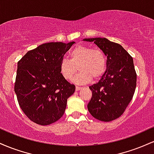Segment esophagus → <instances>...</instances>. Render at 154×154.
Segmentation results:
<instances>
[{
    "label": "esophagus",
    "mask_w": 154,
    "mask_h": 154,
    "mask_svg": "<svg viewBox=\"0 0 154 154\" xmlns=\"http://www.w3.org/2000/svg\"><path fill=\"white\" fill-rule=\"evenodd\" d=\"M80 89H82V88L79 87V86H76V91H79Z\"/></svg>",
    "instance_id": "obj_1"
}]
</instances>
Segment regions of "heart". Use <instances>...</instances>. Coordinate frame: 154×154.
I'll return each instance as SVG.
<instances>
[{
	"instance_id": "obj_1",
	"label": "heart",
	"mask_w": 154,
	"mask_h": 154,
	"mask_svg": "<svg viewBox=\"0 0 154 154\" xmlns=\"http://www.w3.org/2000/svg\"><path fill=\"white\" fill-rule=\"evenodd\" d=\"M77 68L79 72L73 79L76 83L85 84L90 82L92 78L100 79L106 70V56L99 48L77 45L69 51V59L63 58L61 60L59 69L63 78L71 80Z\"/></svg>"
}]
</instances>
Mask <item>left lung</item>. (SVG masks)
I'll return each mask as SVG.
<instances>
[{
  "label": "left lung",
  "instance_id": "left-lung-1",
  "mask_svg": "<svg viewBox=\"0 0 154 154\" xmlns=\"http://www.w3.org/2000/svg\"><path fill=\"white\" fill-rule=\"evenodd\" d=\"M94 42L107 57V69L99 82L90 86L92 98L88 104L95 119L110 122L125 112L135 93L137 74L133 59L119 44L106 38H85Z\"/></svg>",
  "mask_w": 154,
  "mask_h": 154
}]
</instances>
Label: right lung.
<instances>
[{
    "mask_svg": "<svg viewBox=\"0 0 154 154\" xmlns=\"http://www.w3.org/2000/svg\"><path fill=\"white\" fill-rule=\"evenodd\" d=\"M74 43L42 44L18 61L14 91L19 106L33 122L51 125L63 115L75 86L62 77L59 64Z\"/></svg>",
    "mask_w": 154,
    "mask_h": 154,
    "instance_id": "obj_1",
    "label": "right lung"
}]
</instances>
